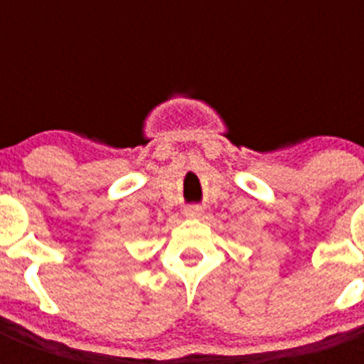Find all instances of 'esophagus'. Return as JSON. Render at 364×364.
Returning a JSON list of instances; mask_svg holds the SVG:
<instances>
[{
	"mask_svg": "<svg viewBox=\"0 0 364 364\" xmlns=\"http://www.w3.org/2000/svg\"><path fill=\"white\" fill-rule=\"evenodd\" d=\"M183 215L188 217V219H196V217L202 215V210H200L198 205H187V208L183 210Z\"/></svg>",
	"mask_w": 364,
	"mask_h": 364,
	"instance_id": "1",
	"label": "esophagus"
}]
</instances>
